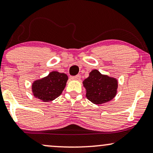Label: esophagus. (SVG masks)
<instances>
[{"instance_id":"1","label":"esophagus","mask_w":153,"mask_h":153,"mask_svg":"<svg viewBox=\"0 0 153 153\" xmlns=\"http://www.w3.org/2000/svg\"><path fill=\"white\" fill-rule=\"evenodd\" d=\"M72 80H80V75H77L75 76H72L71 78Z\"/></svg>"}]
</instances>
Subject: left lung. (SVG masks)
<instances>
[{"label":"left lung","mask_w":153,"mask_h":153,"mask_svg":"<svg viewBox=\"0 0 153 153\" xmlns=\"http://www.w3.org/2000/svg\"><path fill=\"white\" fill-rule=\"evenodd\" d=\"M82 83L86 89L87 98L93 104L106 103L114 99L117 94V79L102 75L97 70L91 71L88 78Z\"/></svg>","instance_id":"obj_1"}]
</instances>
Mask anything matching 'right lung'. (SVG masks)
<instances>
[{
  "mask_svg": "<svg viewBox=\"0 0 153 153\" xmlns=\"http://www.w3.org/2000/svg\"><path fill=\"white\" fill-rule=\"evenodd\" d=\"M65 73L52 71L46 77L32 83L34 96L43 102H50L60 96L64 90L68 80Z\"/></svg>",
  "mask_w": 153,
  "mask_h": 153,
  "instance_id": "right-lung-1",
  "label": "right lung"
}]
</instances>
